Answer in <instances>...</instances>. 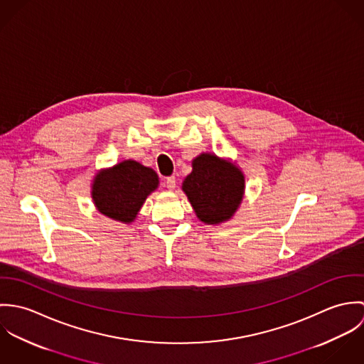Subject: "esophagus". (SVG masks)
<instances>
[{
  "instance_id": "obj_1",
  "label": "esophagus",
  "mask_w": 364,
  "mask_h": 364,
  "mask_svg": "<svg viewBox=\"0 0 364 364\" xmlns=\"http://www.w3.org/2000/svg\"><path fill=\"white\" fill-rule=\"evenodd\" d=\"M169 191H172V189H175V186H176V179H175V176H168L166 179H165V183H164Z\"/></svg>"
}]
</instances>
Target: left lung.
<instances>
[{
	"label": "left lung",
	"instance_id": "obj_1",
	"mask_svg": "<svg viewBox=\"0 0 364 364\" xmlns=\"http://www.w3.org/2000/svg\"><path fill=\"white\" fill-rule=\"evenodd\" d=\"M198 217L208 224L228 220L242 200L244 176L237 166L211 154L193 159L182 185Z\"/></svg>",
	"mask_w": 364,
	"mask_h": 364
}]
</instances>
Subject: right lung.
<instances>
[{"instance_id": "right-lung-1", "label": "right lung", "mask_w": 364, "mask_h": 364, "mask_svg": "<svg viewBox=\"0 0 364 364\" xmlns=\"http://www.w3.org/2000/svg\"><path fill=\"white\" fill-rule=\"evenodd\" d=\"M156 186L158 176L151 168L123 161L95 178L92 198L105 215L130 223Z\"/></svg>"}]
</instances>
